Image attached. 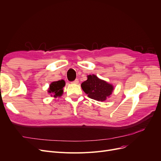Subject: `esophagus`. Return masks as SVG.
I'll list each match as a JSON object with an SVG mask.
<instances>
[{
  "label": "esophagus",
  "mask_w": 161,
  "mask_h": 161,
  "mask_svg": "<svg viewBox=\"0 0 161 161\" xmlns=\"http://www.w3.org/2000/svg\"><path fill=\"white\" fill-rule=\"evenodd\" d=\"M78 82H79V81H78V79H75L74 81H71V83H74V84H78Z\"/></svg>",
  "instance_id": "1"
}]
</instances>
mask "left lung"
Segmentation results:
<instances>
[{
	"label": "left lung",
	"mask_w": 161,
	"mask_h": 161,
	"mask_svg": "<svg viewBox=\"0 0 161 161\" xmlns=\"http://www.w3.org/2000/svg\"><path fill=\"white\" fill-rule=\"evenodd\" d=\"M87 80L81 83V88L90 98L104 101L112 94L114 87L95 75H89Z\"/></svg>",
	"instance_id": "8db88e82"
}]
</instances>
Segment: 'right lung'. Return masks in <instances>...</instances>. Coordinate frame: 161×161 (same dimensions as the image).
Instances as JSON below:
<instances>
[{"mask_svg":"<svg viewBox=\"0 0 161 161\" xmlns=\"http://www.w3.org/2000/svg\"><path fill=\"white\" fill-rule=\"evenodd\" d=\"M65 86V82L64 80H59L57 81H53L50 84L48 92L53 94L54 97L61 96L63 93V88Z\"/></svg>","mask_w":161,"mask_h":161,"instance_id":"add662e5","label":"right lung"}]
</instances>
